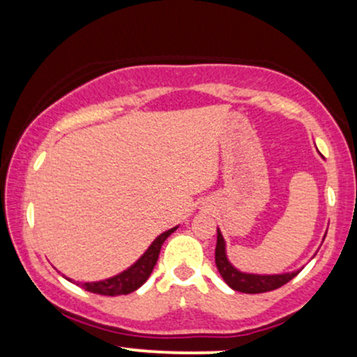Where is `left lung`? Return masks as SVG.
I'll list each match as a JSON object with an SVG mask.
<instances>
[{"mask_svg":"<svg viewBox=\"0 0 357 357\" xmlns=\"http://www.w3.org/2000/svg\"><path fill=\"white\" fill-rule=\"evenodd\" d=\"M218 236H216V248H215V261L216 268H218L220 275L223 280L231 287L236 292L243 294H261L275 290L278 287L285 285L287 282L292 280L297 275L298 270L296 272H287V273H273V275H260V273H247L240 272L238 268L233 267L227 257V243H225L223 235H221L220 228ZM326 238V236H324Z\"/></svg>","mask_w":357,"mask_h":357,"instance_id":"1","label":"left lung"}]
</instances>
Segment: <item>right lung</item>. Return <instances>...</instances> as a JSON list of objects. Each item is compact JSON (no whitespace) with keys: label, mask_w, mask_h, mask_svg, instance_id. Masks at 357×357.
<instances>
[{"label":"right lung","mask_w":357,"mask_h":357,"mask_svg":"<svg viewBox=\"0 0 357 357\" xmlns=\"http://www.w3.org/2000/svg\"><path fill=\"white\" fill-rule=\"evenodd\" d=\"M176 228L178 227H174V228H171V230L161 233V235H159L158 238H155L153 243L149 245V248L142 253V257L139 258L136 264L130 265L129 268L124 270V272L117 273V275L105 278V280L82 282V284L80 282H73L72 278H68V280L73 282V284L80 285L82 289H85L87 292L99 294V296H110V297L127 296V294L137 290L139 287H141L147 280V278H149L151 272H153V268L155 265V261H158V258H159V252H161L162 243H165V240L171 235V233L176 231Z\"/></svg>","instance_id":"add662e5"}]
</instances>
